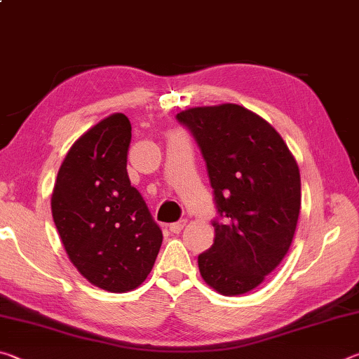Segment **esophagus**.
I'll return each instance as SVG.
<instances>
[{
    "instance_id": "obj_1",
    "label": "esophagus",
    "mask_w": 359,
    "mask_h": 359,
    "mask_svg": "<svg viewBox=\"0 0 359 359\" xmlns=\"http://www.w3.org/2000/svg\"><path fill=\"white\" fill-rule=\"evenodd\" d=\"M185 224H187V220L175 222V223H171V224H169V229H171V233H174V234H179L180 231L185 228Z\"/></svg>"
}]
</instances>
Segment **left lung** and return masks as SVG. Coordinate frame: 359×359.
Masks as SVG:
<instances>
[{"label": "left lung", "instance_id": "8db88e82", "mask_svg": "<svg viewBox=\"0 0 359 359\" xmlns=\"http://www.w3.org/2000/svg\"><path fill=\"white\" fill-rule=\"evenodd\" d=\"M208 165L220 218L198 257L204 282L238 296L264 282L288 253L301 209L299 168L282 136L238 104L191 107L177 114Z\"/></svg>", "mask_w": 359, "mask_h": 359}]
</instances>
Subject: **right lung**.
<instances>
[{
	"label": "right lung",
	"mask_w": 359,
	"mask_h": 359,
	"mask_svg": "<svg viewBox=\"0 0 359 359\" xmlns=\"http://www.w3.org/2000/svg\"><path fill=\"white\" fill-rule=\"evenodd\" d=\"M131 123L112 114L72 144L52 193V217L71 263L112 293L137 288L163 233L126 171Z\"/></svg>",
	"instance_id": "right-lung-1"
}]
</instances>
